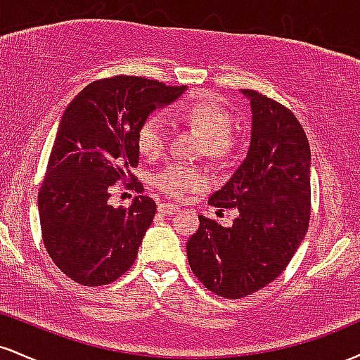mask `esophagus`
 <instances>
[{"label": "esophagus", "instance_id": "1", "mask_svg": "<svg viewBox=\"0 0 360 360\" xmlns=\"http://www.w3.org/2000/svg\"><path fill=\"white\" fill-rule=\"evenodd\" d=\"M179 212V206L177 205H172V203H160L159 205V213L160 214H172Z\"/></svg>", "mask_w": 360, "mask_h": 360}]
</instances>
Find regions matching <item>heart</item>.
Masks as SVG:
<instances>
[{"label": "heart", "mask_w": 360, "mask_h": 360, "mask_svg": "<svg viewBox=\"0 0 360 360\" xmlns=\"http://www.w3.org/2000/svg\"><path fill=\"white\" fill-rule=\"evenodd\" d=\"M177 120L196 128L205 137L201 152L213 159L230 157L235 146L232 134L233 118L230 111L213 100H194L177 106L172 111ZM137 147L146 157H159L167 147V130L162 120L150 115L137 128ZM154 184L160 193L171 198H183L186 194L201 191L208 186L205 169L183 162H172L155 172Z\"/></svg>", "instance_id": "b5f03b06"}]
</instances>
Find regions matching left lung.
Wrapping results in <instances>:
<instances>
[{
    "mask_svg": "<svg viewBox=\"0 0 360 360\" xmlns=\"http://www.w3.org/2000/svg\"><path fill=\"white\" fill-rule=\"evenodd\" d=\"M242 93L252 108L249 154L208 200L221 210L238 208V217L225 229L200 214V229L186 245L194 276L229 300L245 298L286 269L311 214V154L303 127L266 94Z\"/></svg>",
    "mask_w": 360,
    "mask_h": 360,
    "instance_id": "obj_1",
    "label": "left lung"
}]
</instances>
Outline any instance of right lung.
I'll return each mask as SVG.
<instances>
[{"label": "right lung", "instance_id": "obj_1", "mask_svg": "<svg viewBox=\"0 0 360 360\" xmlns=\"http://www.w3.org/2000/svg\"><path fill=\"white\" fill-rule=\"evenodd\" d=\"M186 86L137 76L93 81L69 103L39 189L42 240L59 269L82 286H103L134 266L157 210L148 196L130 208L108 205L111 186L143 193L130 169L139 166L137 128Z\"/></svg>", "mask_w": 360, "mask_h": 360}]
</instances>
